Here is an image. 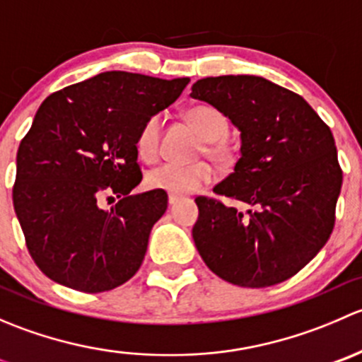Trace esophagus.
I'll return each instance as SVG.
<instances>
[{
	"instance_id": "1",
	"label": "esophagus",
	"mask_w": 362,
	"mask_h": 362,
	"mask_svg": "<svg viewBox=\"0 0 362 362\" xmlns=\"http://www.w3.org/2000/svg\"><path fill=\"white\" fill-rule=\"evenodd\" d=\"M178 202V196H175V194H168V203L170 204H175Z\"/></svg>"
}]
</instances>
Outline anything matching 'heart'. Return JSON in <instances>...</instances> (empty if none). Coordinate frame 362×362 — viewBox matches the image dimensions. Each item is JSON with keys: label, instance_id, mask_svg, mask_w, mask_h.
<instances>
[{"label": "heart", "instance_id": "b5f03b06", "mask_svg": "<svg viewBox=\"0 0 362 362\" xmlns=\"http://www.w3.org/2000/svg\"><path fill=\"white\" fill-rule=\"evenodd\" d=\"M187 119L196 127L199 134L206 140L204 152L211 160L221 166H229L235 159V152L226 144V134L229 131V122L218 108L211 105H198L187 112ZM160 126L163 117L154 113L141 124L136 136V151L141 159L152 163L159 156ZM215 180L214 168L208 163L177 164L164 163L147 173V185L158 191H166L170 194L182 196L202 191Z\"/></svg>", "mask_w": 362, "mask_h": 362}]
</instances>
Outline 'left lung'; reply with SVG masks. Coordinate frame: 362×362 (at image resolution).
<instances>
[{
	"mask_svg": "<svg viewBox=\"0 0 362 362\" xmlns=\"http://www.w3.org/2000/svg\"><path fill=\"white\" fill-rule=\"evenodd\" d=\"M191 96L242 133V158L214 192L250 206L243 214L196 198L192 238L204 264L252 289L291 279L326 245L337 221L343 171L329 126L299 94L262 76H208Z\"/></svg>",
	"mask_w": 362,
	"mask_h": 362,
	"instance_id": "8db88e82",
	"label": "left lung"
}]
</instances>
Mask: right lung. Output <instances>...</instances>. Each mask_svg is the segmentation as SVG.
Listing matches in <instances>:
<instances>
[{
  "label": "right lung",
  "instance_id": "right-lung-1",
  "mask_svg": "<svg viewBox=\"0 0 362 362\" xmlns=\"http://www.w3.org/2000/svg\"><path fill=\"white\" fill-rule=\"evenodd\" d=\"M187 83L105 71L40 105L17 152L13 208L33 261L50 280L94 294L138 272L168 206L158 189L129 194L141 182L138 131ZM113 194L119 202L101 209Z\"/></svg>",
  "mask_w": 362,
  "mask_h": 362
}]
</instances>
